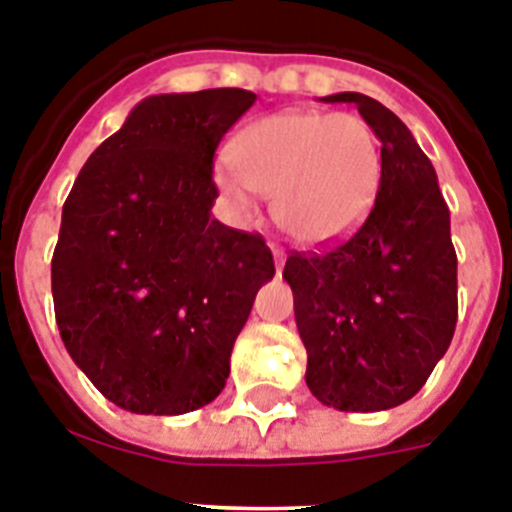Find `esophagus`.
Instances as JSON below:
<instances>
[{
    "label": "esophagus",
    "mask_w": 512,
    "mask_h": 512,
    "mask_svg": "<svg viewBox=\"0 0 512 512\" xmlns=\"http://www.w3.org/2000/svg\"><path fill=\"white\" fill-rule=\"evenodd\" d=\"M271 251H274V261H277V271H279L284 264V251L279 246H274V243H271Z\"/></svg>",
    "instance_id": "1"
}]
</instances>
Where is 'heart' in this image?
<instances>
[{
	"mask_svg": "<svg viewBox=\"0 0 512 512\" xmlns=\"http://www.w3.org/2000/svg\"><path fill=\"white\" fill-rule=\"evenodd\" d=\"M233 169L215 182L235 207L251 192L274 197L279 228L305 246H320L356 228L372 210L382 176L369 122L351 112L284 110L251 122L230 148Z\"/></svg>",
	"mask_w": 512,
	"mask_h": 512,
	"instance_id": "1",
	"label": "heart"
}]
</instances>
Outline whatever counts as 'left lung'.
I'll list each match as a JSON object with an SVG mask.
<instances>
[{"label": "left lung", "mask_w": 512, "mask_h": 512, "mask_svg": "<svg viewBox=\"0 0 512 512\" xmlns=\"http://www.w3.org/2000/svg\"><path fill=\"white\" fill-rule=\"evenodd\" d=\"M354 102L382 143L372 212L354 235L292 253L284 274L307 348V387L346 413L390 410L418 395L451 338L456 251L436 171L408 125L359 92Z\"/></svg>", "instance_id": "1"}]
</instances>
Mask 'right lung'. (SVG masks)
Wrapping results in <instances>:
<instances>
[{"label": "right lung", "instance_id": "right-lung-1", "mask_svg": "<svg viewBox=\"0 0 512 512\" xmlns=\"http://www.w3.org/2000/svg\"><path fill=\"white\" fill-rule=\"evenodd\" d=\"M246 89L156 94L89 156L66 197L51 287L63 346L117 408L215 400L253 297L274 277L259 233L212 220V161Z\"/></svg>", "mask_w": 512, "mask_h": 512}]
</instances>
